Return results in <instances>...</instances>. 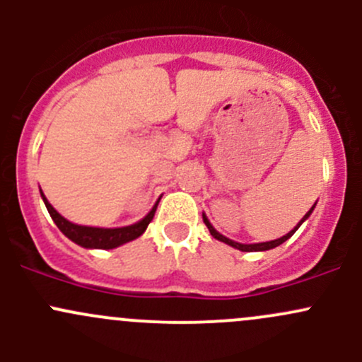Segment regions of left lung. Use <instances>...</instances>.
<instances>
[{
    "label": "left lung",
    "instance_id": "1",
    "mask_svg": "<svg viewBox=\"0 0 362 362\" xmlns=\"http://www.w3.org/2000/svg\"><path fill=\"white\" fill-rule=\"evenodd\" d=\"M313 208H315V204H313V206L310 208V211H308V214L305 215V217H303V221L299 222L298 226H296V228L293 229V231H291V233H287L286 236H282V238H279V240H273V242H266V243H254V245H243V243L233 242V240H229V238H226V236H222L221 233H217V231H215V229H214V226H211V224H210V221H208V218H206V215H203V222H204V224H206L208 231H210V235L214 236V238L221 240V242L228 243V245L235 247V249H238V250H242V252H257V250H269V249H275V247L282 245V243L286 242V240H289L291 236H293L294 233L298 231V228H299V226H301L303 222H305L306 218H308V215L312 214V210H313Z\"/></svg>",
    "mask_w": 362,
    "mask_h": 362
}]
</instances>
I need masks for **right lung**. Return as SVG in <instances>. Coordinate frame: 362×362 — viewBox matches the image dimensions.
<instances>
[{
  "label": "right lung",
  "mask_w": 362,
  "mask_h": 362,
  "mask_svg": "<svg viewBox=\"0 0 362 362\" xmlns=\"http://www.w3.org/2000/svg\"><path fill=\"white\" fill-rule=\"evenodd\" d=\"M42 198L45 202L47 210H49L50 217L52 221L56 222L57 228L63 231V235H66L71 242H75L76 245L80 247H86V249H115V247L122 245V243L131 242V240L138 238L140 235H144V231L147 229V226L151 224V221L154 218L156 214V204L148 215L145 218H141L140 222L133 226H126V228H117V229H105V228H90V226H78V224H73V222L66 221L63 215L57 214L54 210V206L47 202V198L43 196L42 192Z\"/></svg>",
  "instance_id": "1"
}]
</instances>
